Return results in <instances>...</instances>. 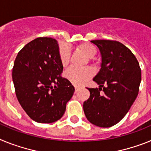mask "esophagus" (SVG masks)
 Wrapping results in <instances>:
<instances>
[{
    "mask_svg": "<svg viewBox=\"0 0 151 151\" xmlns=\"http://www.w3.org/2000/svg\"><path fill=\"white\" fill-rule=\"evenodd\" d=\"M79 89H80V87H75V93H77V92H78V91H79Z\"/></svg>",
    "mask_w": 151,
    "mask_h": 151,
    "instance_id": "obj_1",
    "label": "esophagus"
}]
</instances>
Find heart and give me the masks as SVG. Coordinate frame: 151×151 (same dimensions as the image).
<instances>
[{"label": "heart", "mask_w": 151, "mask_h": 151, "mask_svg": "<svg viewBox=\"0 0 151 151\" xmlns=\"http://www.w3.org/2000/svg\"><path fill=\"white\" fill-rule=\"evenodd\" d=\"M78 51L83 53L88 58H92L97 54L96 48L87 43H82L76 47ZM59 58L63 67H67L70 60V51L68 47L62 45L59 50ZM93 75V71L91 68L77 69L71 68L66 72V77L74 85H82L91 79Z\"/></svg>", "instance_id": "b5f03b06"}]
</instances>
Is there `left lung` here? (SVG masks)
I'll list each match as a JSON object with an SVG mask.
<instances>
[{
	"label": "left lung",
	"instance_id": "1",
	"mask_svg": "<svg viewBox=\"0 0 151 151\" xmlns=\"http://www.w3.org/2000/svg\"><path fill=\"white\" fill-rule=\"evenodd\" d=\"M91 42L99 48L102 58L101 70L93 79L100 86L87 88L90 97L83 102V111L91 124L110 127L124 118L136 100L141 70L134 54L121 42L111 40Z\"/></svg>",
	"mask_w": 151,
	"mask_h": 151
}]
</instances>
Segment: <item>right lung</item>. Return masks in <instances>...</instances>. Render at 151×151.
Returning a JSON list of instances; mask_svg holds the SVG:
<instances>
[{
	"label": "right lung",
	"mask_w": 151,
	"mask_h": 151,
	"mask_svg": "<svg viewBox=\"0 0 151 151\" xmlns=\"http://www.w3.org/2000/svg\"><path fill=\"white\" fill-rule=\"evenodd\" d=\"M58 41L38 37L19 51L14 64L12 78L19 103L36 122L50 124L62 117L74 87L60 74Z\"/></svg>",
	"instance_id": "obj_1"
}]
</instances>
